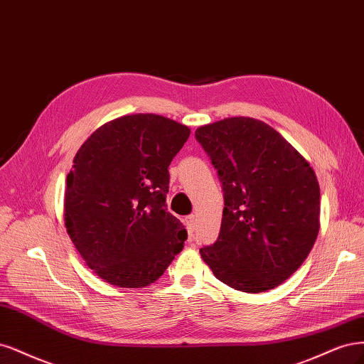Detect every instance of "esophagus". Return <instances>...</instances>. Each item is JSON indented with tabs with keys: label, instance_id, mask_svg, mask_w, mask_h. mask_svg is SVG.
Listing matches in <instances>:
<instances>
[{
	"label": "esophagus",
	"instance_id": "obj_1",
	"mask_svg": "<svg viewBox=\"0 0 364 364\" xmlns=\"http://www.w3.org/2000/svg\"><path fill=\"white\" fill-rule=\"evenodd\" d=\"M186 227H187V231H189L191 234L195 232V230H196V219H195L193 215L186 218Z\"/></svg>",
	"mask_w": 364,
	"mask_h": 364
}]
</instances>
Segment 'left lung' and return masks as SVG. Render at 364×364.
<instances>
[{
  "label": "left lung",
  "instance_id": "1",
  "mask_svg": "<svg viewBox=\"0 0 364 364\" xmlns=\"http://www.w3.org/2000/svg\"><path fill=\"white\" fill-rule=\"evenodd\" d=\"M195 137L218 172L224 212L216 242L199 250L227 286L260 293L286 281L319 232L321 191L314 171L272 127L228 118Z\"/></svg>",
  "mask_w": 364,
  "mask_h": 364
}]
</instances>
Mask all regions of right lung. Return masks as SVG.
I'll return each mask as SVG.
<instances>
[{
  "label": "right lung",
  "mask_w": 364,
  "mask_h": 364,
  "mask_svg": "<svg viewBox=\"0 0 364 364\" xmlns=\"http://www.w3.org/2000/svg\"><path fill=\"white\" fill-rule=\"evenodd\" d=\"M191 130L159 114L107 122L81 145L66 178L65 225L86 264L119 287L159 279L187 231L168 212L169 165Z\"/></svg>",
  "instance_id": "right-lung-1"
}]
</instances>
